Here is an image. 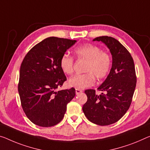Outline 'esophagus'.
<instances>
[{"label":"esophagus","mask_w":150,"mask_h":150,"mask_svg":"<svg viewBox=\"0 0 150 150\" xmlns=\"http://www.w3.org/2000/svg\"><path fill=\"white\" fill-rule=\"evenodd\" d=\"M82 93V90H80V89H76V94H80V93Z\"/></svg>","instance_id":"obj_1"}]
</instances>
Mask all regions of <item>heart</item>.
Here are the masks:
<instances>
[{"label": "heart", "mask_w": 150, "mask_h": 150, "mask_svg": "<svg viewBox=\"0 0 150 150\" xmlns=\"http://www.w3.org/2000/svg\"><path fill=\"white\" fill-rule=\"evenodd\" d=\"M74 54L80 60L86 61L82 74H78L68 80V86L77 89L88 88L94 84L95 77L103 79L109 74L111 66V58L107 52L97 45L86 43L74 50ZM62 72L71 75L74 72V59L68 54H64L59 62Z\"/></svg>", "instance_id": "heart-1"}]
</instances>
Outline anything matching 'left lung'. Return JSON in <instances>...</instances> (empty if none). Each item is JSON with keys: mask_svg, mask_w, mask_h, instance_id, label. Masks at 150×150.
I'll use <instances>...</instances> for the list:
<instances>
[{"mask_svg": "<svg viewBox=\"0 0 150 150\" xmlns=\"http://www.w3.org/2000/svg\"><path fill=\"white\" fill-rule=\"evenodd\" d=\"M93 41H102L109 48L112 55V67L98 88L102 93L97 95L93 89L84 91L88 98L82 110L92 123L109 125L118 121L131 105L137 82L134 62L128 50L116 39L101 36Z\"/></svg>", "mask_w": 150, "mask_h": 150, "instance_id": "left-lung-1", "label": "left lung"}]
</instances>
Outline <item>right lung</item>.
Listing matches in <instances>:
<instances>
[{
  "mask_svg": "<svg viewBox=\"0 0 150 150\" xmlns=\"http://www.w3.org/2000/svg\"><path fill=\"white\" fill-rule=\"evenodd\" d=\"M76 42L47 38L32 47L22 62L18 91L23 110L37 125L48 127L59 123L75 96L74 88L57 89L67 80L59 66L60 59Z\"/></svg>",
  "mask_w": 150,
  "mask_h": 150,
  "instance_id": "right-lung-1",
  "label": "right lung"
}]
</instances>
